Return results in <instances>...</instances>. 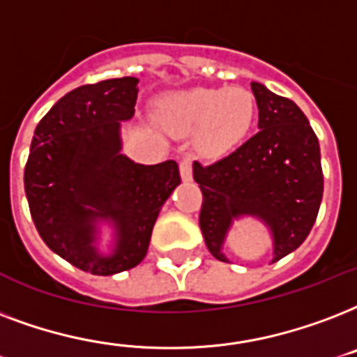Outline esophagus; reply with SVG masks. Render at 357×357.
Instances as JSON below:
<instances>
[{
    "label": "esophagus",
    "instance_id": "esophagus-1",
    "mask_svg": "<svg viewBox=\"0 0 357 357\" xmlns=\"http://www.w3.org/2000/svg\"><path fill=\"white\" fill-rule=\"evenodd\" d=\"M192 162H193V158L190 156V154H186V156H182V158H181L178 169H181V176H182V181H184V182H192V178H193Z\"/></svg>",
    "mask_w": 357,
    "mask_h": 357
}]
</instances>
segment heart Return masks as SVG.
Instances as JSON below:
<instances>
[{
	"label": "heart",
	"instance_id": "b5f03b06",
	"mask_svg": "<svg viewBox=\"0 0 357 357\" xmlns=\"http://www.w3.org/2000/svg\"><path fill=\"white\" fill-rule=\"evenodd\" d=\"M158 123L175 134H193L197 147L222 156L240 147L257 117V100L240 85L225 89H190L171 93L158 102Z\"/></svg>",
	"mask_w": 357,
	"mask_h": 357
}]
</instances>
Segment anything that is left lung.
<instances>
[{"label":"left lung","mask_w":357,"mask_h":357,"mask_svg":"<svg viewBox=\"0 0 357 357\" xmlns=\"http://www.w3.org/2000/svg\"><path fill=\"white\" fill-rule=\"evenodd\" d=\"M259 132L220 162H193L203 192L199 225L206 248L229 262L223 245L234 222L255 218L272 234V262L307 238L319 214L324 176L320 145L307 117L289 98L251 82Z\"/></svg>","instance_id":"1"}]
</instances>
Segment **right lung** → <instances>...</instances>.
Instances as JSON below:
<instances>
[{
    "instance_id": "add662e5",
    "label": "right lung",
    "mask_w": 357,
    "mask_h": 357,
    "mask_svg": "<svg viewBox=\"0 0 357 357\" xmlns=\"http://www.w3.org/2000/svg\"><path fill=\"white\" fill-rule=\"evenodd\" d=\"M137 84L126 76L66 93L37 124L24 171L44 244L95 275L145 259L160 210L181 184L175 160L143 165L121 153V123L134 117ZM104 222L114 231L107 254L98 248Z\"/></svg>"
}]
</instances>
